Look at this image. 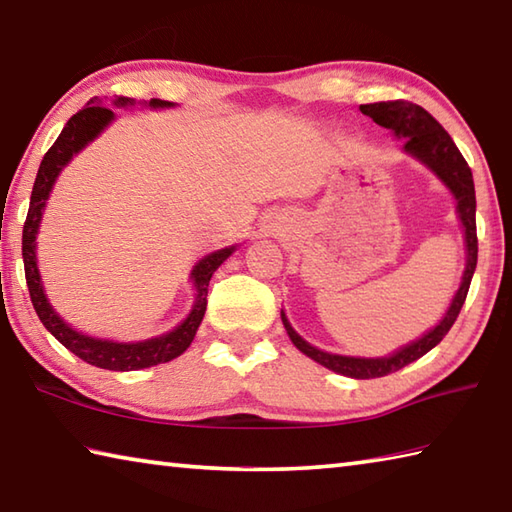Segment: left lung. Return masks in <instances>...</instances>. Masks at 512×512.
I'll use <instances>...</instances> for the list:
<instances>
[{
	"label": "left lung",
	"instance_id": "1",
	"mask_svg": "<svg viewBox=\"0 0 512 512\" xmlns=\"http://www.w3.org/2000/svg\"><path fill=\"white\" fill-rule=\"evenodd\" d=\"M360 111L380 127L392 129L396 141H403V154L412 156L414 161L421 163L425 170H430L436 179L445 185V190H448L454 199V208H457V217L463 228V244H466V268H463L461 284L452 297L448 311H445L443 318L436 322L430 331H425L421 338L407 342V345L387 353V356H342V353H331L313 347L311 342H306L300 333L293 329V324L288 322L286 313L282 311V322L288 338H291L293 345L300 349L304 356H309L311 360L318 362V365L336 371L340 376L365 380L394 374V371L403 369L405 365H410V362L425 356L427 351L439 345L445 338V333L450 331L454 320H457L461 306L466 302L472 275H475L477 268V199L472 172L466 159L461 156L459 147L454 145L450 134L445 132L423 107L414 105V102L394 100L360 105Z\"/></svg>",
	"mask_w": 512,
	"mask_h": 512
}]
</instances>
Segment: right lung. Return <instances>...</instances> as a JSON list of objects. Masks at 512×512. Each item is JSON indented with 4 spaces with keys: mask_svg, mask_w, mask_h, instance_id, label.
I'll list each match as a JSON object with an SVG mask.
<instances>
[{
    "mask_svg": "<svg viewBox=\"0 0 512 512\" xmlns=\"http://www.w3.org/2000/svg\"><path fill=\"white\" fill-rule=\"evenodd\" d=\"M111 105L118 109H129L136 105L134 98L118 96L111 100ZM143 107L150 109H172L176 102H167L152 98L147 102H141ZM116 114L107 107H102V100L94 98L87 102V107H82L76 116L69 118V123L64 125L58 141L51 145V150L44 154L37 170L33 192H31V206L29 215H26V224L22 232V257H24V273L26 284H29L31 302L35 306L37 318L42 320L46 331L51 336L62 342L71 353H76L89 365L111 371H136L145 367L161 365V362H170L179 358L181 353L192 345L197 329L206 315L208 306V284L210 277L215 275L217 268L226 262V259L235 253L239 244H232L226 248H219L215 253L201 257L190 271V282L194 288V302L190 313L176 324L174 329L161 333V336L147 338V340H132V342H120L111 338H96L89 333H82L73 329L69 322L62 320V315L53 309L49 302V295L44 291L40 266H37V232H40V224L46 210V201H49L53 185L58 181L64 167H67L73 156H78L89 143H94L96 138L105 132V129L114 123Z\"/></svg>",
    "mask_w": 512,
    "mask_h": 512,
    "instance_id": "1",
    "label": "right lung"
}]
</instances>
